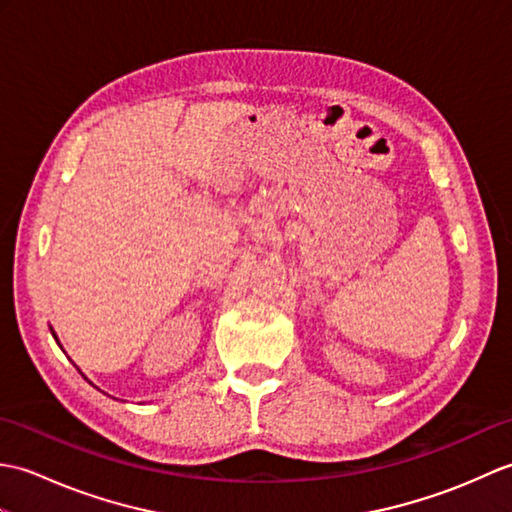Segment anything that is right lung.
<instances>
[{
    "label": "right lung",
    "instance_id": "right-lung-1",
    "mask_svg": "<svg viewBox=\"0 0 512 512\" xmlns=\"http://www.w3.org/2000/svg\"><path fill=\"white\" fill-rule=\"evenodd\" d=\"M52 336H54V334H52Z\"/></svg>",
    "mask_w": 512,
    "mask_h": 512
}]
</instances>
